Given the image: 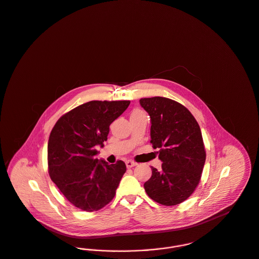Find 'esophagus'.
<instances>
[{
	"mask_svg": "<svg viewBox=\"0 0 259 259\" xmlns=\"http://www.w3.org/2000/svg\"><path fill=\"white\" fill-rule=\"evenodd\" d=\"M135 165H137V163L135 162V161H133V160H130V159H128V160H126V166L127 167H133V166H135Z\"/></svg>",
	"mask_w": 259,
	"mask_h": 259,
	"instance_id": "34e87169",
	"label": "esophagus"
}]
</instances>
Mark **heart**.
Wrapping results in <instances>:
<instances>
[{"instance_id": "1", "label": "heart", "mask_w": 259, "mask_h": 259, "mask_svg": "<svg viewBox=\"0 0 259 259\" xmlns=\"http://www.w3.org/2000/svg\"><path fill=\"white\" fill-rule=\"evenodd\" d=\"M133 113H142V111H140L138 109H136V110H134V111L132 112V114H133Z\"/></svg>"}]
</instances>
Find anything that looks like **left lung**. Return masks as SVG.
Returning <instances> with one entry per match:
<instances>
[{
    "label": "left lung",
    "mask_w": 259,
    "mask_h": 259,
    "mask_svg": "<svg viewBox=\"0 0 259 259\" xmlns=\"http://www.w3.org/2000/svg\"><path fill=\"white\" fill-rule=\"evenodd\" d=\"M151 117V143L159 149L161 169L152 166L144 187L151 199L174 206L187 199L201 179L206 152L199 125L178 101L155 97L140 100Z\"/></svg>",
    "instance_id": "obj_1"
}]
</instances>
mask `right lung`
I'll list each match as a JSON object with an SVG mask.
<instances>
[{"instance_id":"1","label":"right lung","mask_w":259,"mask_h":259,"mask_svg":"<svg viewBox=\"0 0 259 259\" xmlns=\"http://www.w3.org/2000/svg\"><path fill=\"white\" fill-rule=\"evenodd\" d=\"M129 100H92L67 112L48 140V171L71 204L85 212L98 211L115 196L126 171L125 162L108 164L96 158L109 125L129 106Z\"/></svg>"}]
</instances>
